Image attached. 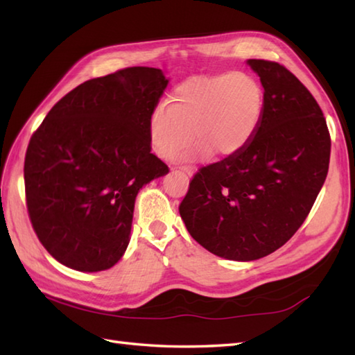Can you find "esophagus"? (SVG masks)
<instances>
[{"label": "esophagus", "mask_w": 355, "mask_h": 355, "mask_svg": "<svg viewBox=\"0 0 355 355\" xmlns=\"http://www.w3.org/2000/svg\"><path fill=\"white\" fill-rule=\"evenodd\" d=\"M175 173H180V175H184L186 178H191L193 175V169H191V168H182L180 171H175Z\"/></svg>", "instance_id": "34e87169"}]
</instances>
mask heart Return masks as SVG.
Instances as JSON below:
<instances>
[{
    "mask_svg": "<svg viewBox=\"0 0 355 355\" xmlns=\"http://www.w3.org/2000/svg\"><path fill=\"white\" fill-rule=\"evenodd\" d=\"M266 108V93L250 73L197 74L169 93L166 108L157 107L149 119V137L155 153L172 158L193 139L195 154L230 158L250 145Z\"/></svg>",
    "mask_w": 355,
    "mask_h": 355,
    "instance_id": "heart-1",
    "label": "heart"
}]
</instances>
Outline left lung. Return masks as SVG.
Returning a JSON list of instances; mask_svg holds the SVG:
<instances>
[{
  "label": "left lung",
  "mask_w": 355,
  "mask_h": 355,
  "mask_svg": "<svg viewBox=\"0 0 355 355\" xmlns=\"http://www.w3.org/2000/svg\"><path fill=\"white\" fill-rule=\"evenodd\" d=\"M266 93L258 132L243 153L195 173L180 215L220 258L256 261L282 247L325 183L331 139L320 107L291 71L248 59Z\"/></svg>",
  "instance_id": "1"
}]
</instances>
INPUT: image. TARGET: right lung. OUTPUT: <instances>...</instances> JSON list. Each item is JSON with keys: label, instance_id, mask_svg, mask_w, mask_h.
<instances>
[{"label": "right lung", "instance_id": "1", "mask_svg": "<svg viewBox=\"0 0 355 355\" xmlns=\"http://www.w3.org/2000/svg\"><path fill=\"white\" fill-rule=\"evenodd\" d=\"M169 79L131 67L65 94L30 139V221L53 258L94 273L122 258L143 186L169 172L150 154L149 119Z\"/></svg>", "mask_w": 355, "mask_h": 355}]
</instances>
